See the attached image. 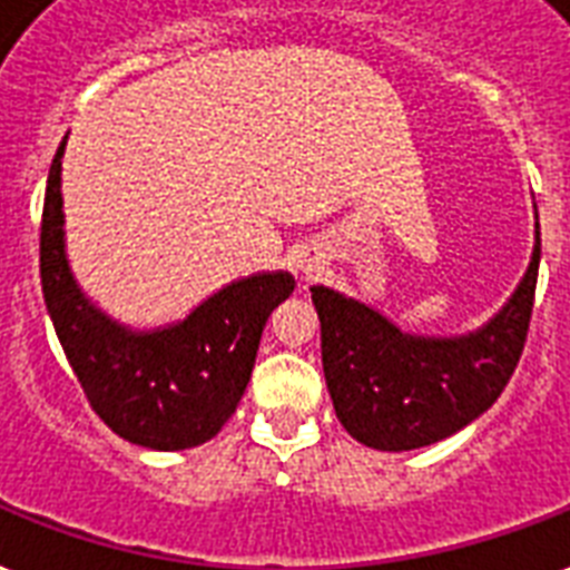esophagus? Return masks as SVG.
Masks as SVG:
<instances>
[{
	"label": "esophagus",
	"mask_w": 570,
	"mask_h": 570,
	"mask_svg": "<svg viewBox=\"0 0 570 570\" xmlns=\"http://www.w3.org/2000/svg\"><path fill=\"white\" fill-rule=\"evenodd\" d=\"M297 267H299V273H303V276H312V273H315V267H317V262H315V258H303Z\"/></svg>",
	"instance_id": "34e87169"
}]
</instances>
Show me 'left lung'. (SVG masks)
I'll list each match as a JSON object with an SVG mask.
<instances>
[{
  "label": "left lung",
  "mask_w": 570,
  "mask_h": 570,
  "mask_svg": "<svg viewBox=\"0 0 570 570\" xmlns=\"http://www.w3.org/2000/svg\"><path fill=\"white\" fill-rule=\"evenodd\" d=\"M541 232L518 291L475 333L410 335L360 299L315 285L321 360L335 416L354 440L410 452L452 436L500 399L527 345Z\"/></svg>",
  "instance_id": "1"
}]
</instances>
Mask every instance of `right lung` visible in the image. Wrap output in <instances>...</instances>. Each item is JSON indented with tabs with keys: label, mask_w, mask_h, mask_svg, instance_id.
Returning a JSON list of instances; mask_svg holds the SVG:
<instances>
[{
	"label": "right lung",
	"mask_w": 570,
	"mask_h": 570,
	"mask_svg": "<svg viewBox=\"0 0 570 570\" xmlns=\"http://www.w3.org/2000/svg\"><path fill=\"white\" fill-rule=\"evenodd\" d=\"M61 157L47 178L41 285L70 368L88 404L130 443L178 452L207 443L232 419L253 374L264 324L291 297L294 276L255 273L225 285L184 321L130 330L100 312L70 273L61 214Z\"/></svg>",
	"instance_id": "1"
}]
</instances>
